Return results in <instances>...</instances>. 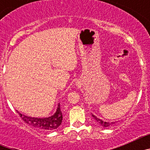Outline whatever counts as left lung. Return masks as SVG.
<instances>
[{"mask_svg": "<svg viewBox=\"0 0 150 150\" xmlns=\"http://www.w3.org/2000/svg\"><path fill=\"white\" fill-rule=\"evenodd\" d=\"M92 116L95 118V120H96L97 122H98L102 126H104V127H108V126H110V125H111L113 124V123H115V122H111V123L110 122H104V121H102V120H100V119H98V118H97L96 116H95L94 115H92Z\"/></svg>", "mask_w": 150, "mask_h": 150, "instance_id": "obj_1", "label": "left lung"}]
</instances>
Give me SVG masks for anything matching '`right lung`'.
I'll return each mask as SVG.
<instances>
[{"label": "right lung", "instance_id": "right-lung-1", "mask_svg": "<svg viewBox=\"0 0 150 150\" xmlns=\"http://www.w3.org/2000/svg\"><path fill=\"white\" fill-rule=\"evenodd\" d=\"M18 113L21 119L25 123L33 127H35L38 129L45 130V131H52V130L56 129L62 124V118H63L59 104L56 112L53 116L48 118H41L40 119V118L29 117V116L21 114L20 112H18Z\"/></svg>", "mask_w": 150, "mask_h": 150}]
</instances>
